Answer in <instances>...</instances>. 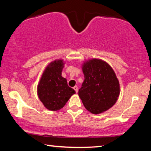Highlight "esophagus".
I'll return each instance as SVG.
<instances>
[{
	"mask_svg": "<svg viewBox=\"0 0 151 151\" xmlns=\"http://www.w3.org/2000/svg\"><path fill=\"white\" fill-rule=\"evenodd\" d=\"M73 88H74V90L75 91L76 93H78V86H74V87H73Z\"/></svg>",
	"mask_w": 151,
	"mask_h": 151,
	"instance_id": "34e87169",
	"label": "esophagus"
}]
</instances>
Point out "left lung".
I'll use <instances>...</instances> for the list:
<instances>
[{"instance_id":"1","label":"left lung","mask_w":151,"mask_h":151,"mask_svg":"<svg viewBox=\"0 0 151 151\" xmlns=\"http://www.w3.org/2000/svg\"><path fill=\"white\" fill-rule=\"evenodd\" d=\"M82 69L85 80L78 96L86 110L100 114L116 103L120 94V85L116 74L108 63L99 58L84 62Z\"/></svg>"}]
</instances>
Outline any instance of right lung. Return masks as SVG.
<instances>
[{
  "instance_id": "right-lung-1",
  "label": "right lung",
  "mask_w": 151,
  "mask_h": 151,
  "mask_svg": "<svg viewBox=\"0 0 151 151\" xmlns=\"http://www.w3.org/2000/svg\"><path fill=\"white\" fill-rule=\"evenodd\" d=\"M63 60H55L46 67L37 86V94L40 101L50 111H58L65 105L68 99L75 94L68 86L67 81L62 76L65 65Z\"/></svg>"
}]
</instances>
